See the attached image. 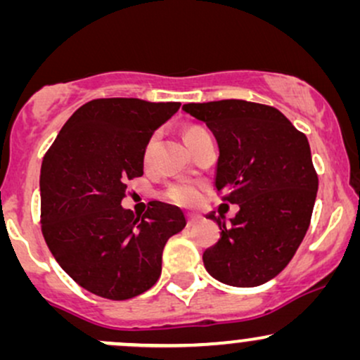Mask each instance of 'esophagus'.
I'll return each instance as SVG.
<instances>
[{
  "label": "esophagus",
  "mask_w": 360,
  "mask_h": 360,
  "mask_svg": "<svg viewBox=\"0 0 360 360\" xmlns=\"http://www.w3.org/2000/svg\"><path fill=\"white\" fill-rule=\"evenodd\" d=\"M186 218H188V225L189 226L194 225V223H198V221L201 220L200 214H196V213H188V214H186Z\"/></svg>",
  "instance_id": "1"
}]
</instances>
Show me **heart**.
Instances as JSON below:
<instances>
[{
    "label": "heart",
    "instance_id": "heart-1",
    "mask_svg": "<svg viewBox=\"0 0 360 360\" xmlns=\"http://www.w3.org/2000/svg\"><path fill=\"white\" fill-rule=\"evenodd\" d=\"M200 131H203V128H198V127L188 128L184 134V140L193 137V135L200 134ZM152 146H154V140H150V142H148L147 150H146V159L150 155ZM166 198L169 201H172V203H176L179 206H194L196 203H200V200H201V186L198 183H194V181H189V179L177 181V183L169 186L167 191H166Z\"/></svg>",
    "mask_w": 360,
    "mask_h": 360
}]
</instances>
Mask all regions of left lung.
I'll use <instances>...</instances> for the list:
<instances>
[{
	"instance_id": "left-lung-1",
	"label": "left lung",
	"mask_w": 360,
	"mask_h": 360,
	"mask_svg": "<svg viewBox=\"0 0 360 360\" xmlns=\"http://www.w3.org/2000/svg\"><path fill=\"white\" fill-rule=\"evenodd\" d=\"M183 110L213 131L220 148L214 186L240 208L230 223L208 214L221 233L205 250L206 271L229 286H260L288 266L311 220L318 176L307 135L259 103H188Z\"/></svg>"
}]
</instances>
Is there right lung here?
I'll list each match as a JSON object with an SVG mask.
<instances>
[{
  "mask_svg": "<svg viewBox=\"0 0 360 360\" xmlns=\"http://www.w3.org/2000/svg\"><path fill=\"white\" fill-rule=\"evenodd\" d=\"M181 103L101 98L60 128L40 169L42 233L59 266L106 300L142 295L159 279L162 250L186 226L177 206L152 201L142 217L122 206L127 181L143 174L152 134Z\"/></svg>",
  "mask_w": 360,
  "mask_h": 360,
  "instance_id": "add662e5",
  "label": "right lung"
}]
</instances>
